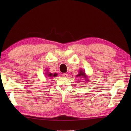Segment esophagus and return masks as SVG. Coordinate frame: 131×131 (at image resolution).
<instances>
[{
	"mask_svg": "<svg viewBox=\"0 0 131 131\" xmlns=\"http://www.w3.org/2000/svg\"><path fill=\"white\" fill-rule=\"evenodd\" d=\"M62 76L63 77H65V78H66V77H68V74L67 73H63V74H62Z\"/></svg>",
	"mask_w": 131,
	"mask_h": 131,
	"instance_id": "esophagus-1",
	"label": "esophagus"
}]
</instances>
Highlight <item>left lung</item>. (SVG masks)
I'll return each mask as SVG.
<instances>
[{
  "mask_svg": "<svg viewBox=\"0 0 131 131\" xmlns=\"http://www.w3.org/2000/svg\"><path fill=\"white\" fill-rule=\"evenodd\" d=\"M77 77H83V78H85V72L83 71L82 70H80L79 71V74L77 75Z\"/></svg>",
  "mask_w": 131,
  "mask_h": 131,
  "instance_id": "left-lung-1",
  "label": "left lung"
}]
</instances>
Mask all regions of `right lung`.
Instances as JSON below:
<instances>
[{"label": "right lung", "instance_id": "add662e5", "mask_svg": "<svg viewBox=\"0 0 131 131\" xmlns=\"http://www.w3.org/2000/svg\"><path fill=\"white\" fill-rule=\"evenodd\" d=\"M47 76L49 77H56L57 75V74H54L53 75L52 73H48V74H47Z\"/></svg>", "mask_w": 131, "mask_h": 131}]
</instances>
